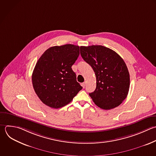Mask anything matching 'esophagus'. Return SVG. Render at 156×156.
I'll use <instances>...</instances> for the list:
<instances>
[{
  "label": "esophagus",
  "mask_w": 156,
  "mask_h": 156,
  "mask_svg": "<svg viewBox=\"0 0 156 156\" xmlns=\"http://www.w3.org/2000/svg\"><path fill=\"white\" fill-rule=\"evenodd\" d=\"M85 85H86V82H84L83 83H82V86L83 88H85Z\"/></svg>",
  "instance_id": "obj_1"
}]
</instances>
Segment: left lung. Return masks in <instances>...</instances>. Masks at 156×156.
Returning a JSON list of instances; mask_svg holds the SVG:
<instances>
[{
    "label": "left lung",
    "instance_id": "8db88e82",
    "mask_svg": "<svg viewBox=\"0 0 156 156\" xmlns=\"http://www.w3.org/2000/svg\"><path fill=\"white\" fill-rule=\"evenodd\" d=\"M80 55L93 68L96 88L89 93L94 104L104 110L119 105L126 98L130 76L123 59L114 51L100 45L80 46Z\"/></svg>",
    "mask_w": 156,
    "mask_h": 156
}]
</instances>
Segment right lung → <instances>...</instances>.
Returning <instances> with one entry per match:
<instances>
[{"label":"right lung","mask_w":156,"mask_h":156,"mask_svg":"<svg viewBox=\"0 0 156 156\" xmlns=\"http://www.w3.org/2000/svg\"><path fill=\"white\" fill-rule=\"evenodd\" d=\"M79 54V46L69 44L51 47L38 59L32 80L36 94L44 104L61 108L82 89L71 68Z\"/></svg>","instance_id":"right-lung-1"}]
</instances>
